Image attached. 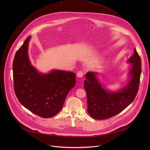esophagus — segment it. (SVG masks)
Returning <instances> with one entry per match:
<instances>
[{"label":"esophagus","instance_id":"34e87169","mask_svg":"<svg viewBox=\"0 0 150 150\" xmlns=\"http://www.w3.org/2000/svg\"><path fill=\"white\" fill-rule=\"evenodd\" d=\"M76 75L78 78H82L83 76V71H79L78 72V73L76 74Z\"/></svg>","mask_w":150,"mask_h":150}]
</instances>
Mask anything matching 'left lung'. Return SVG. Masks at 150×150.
<instances>
[{"label":"left lung","mask_w":150,"mask_h":150,"mask_svg":"<svg viewBox=\"0 0 150 150\" xmlns=\"http://www.w3.org/2000/svg\"><path fill=\"white\" fill-rule=\"evenodd\" d=\"M128 60L132 64L129 72L131 78L119 91H106L96 78V72H88L85 75L83 85L87 96V112L91 117L97 120L110 118L123 111L135 99L141 74V60L136 49Z\"/></svg>","instance_id":"8db88e82"}]
</instances>
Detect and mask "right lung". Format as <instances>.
<instances>
[{"label": "right lung", "instance_id": "right-lung-1", "mask_svg": "<svg viewBox=\"0 0 150 150\" xmlns=\"http://www.w3.org/2000/svg\"><path fill=\"white\" fill-rule=\"evenodd\" d=\"M30 37L27 38L14 57V91L26 109L41 117L50 118L62 109L68 93L75 85L76 74L59 70L47 74L37 72L28 59Z\"/></svg>", "mask_w": 150, "mask_h": 150}]
</instances>
